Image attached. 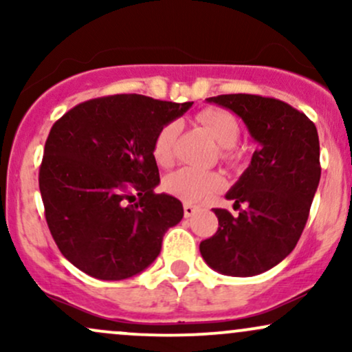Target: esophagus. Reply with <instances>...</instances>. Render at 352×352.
<instances>
[{
    "mask_svg": "<svg viewBox=\"0 0 352 352\" xmlns=\"http://www.w3.org/2000/svg\"><path fill=\"white\" fill-rule=\"evenodd\" d=\"M199 212V207H195V205H190V204H185L184 205V215L185 217H193L195 213Z\"/></svg>",
    "mask_w": 352,
    "mask_h": 352,
    "instance_id": "34e87169",
    "label": "esophagus"
}]
</instances>
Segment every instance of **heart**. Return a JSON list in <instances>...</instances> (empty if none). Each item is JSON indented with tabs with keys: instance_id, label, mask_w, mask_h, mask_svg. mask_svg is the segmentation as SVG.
Wrapping results in <instances>:
<instances>
[{
	"instance_id": "obj_1",
	"label": "heart",
	"mask_w": 352,
	"mask_h": 352,
	"mask_svg": "<svg viewBox=\"0 0 352 352\" xmlns=\"http://www.w3.org/2000/svg\"><path fill=\"white\" fill-rule=\"evenodd\" d=\"M199 122L212 134L220 147L227 148L225 153L232 155L230 148L238 142V137H240V125H238L235 117L230 114L228 111H223V109H207V111L199 114ZM179 131L180 124L177 120H172V122L162 125L160 131L157 132L152 148L153 159L157 160V164L168 165L172 162L173 145H175ZM220 185L221 179L217 173L197 170V168L190 167L172 172L164 180V188L170 195L188 201V204L204 200L210 193L220 188Z\"/></svg>"
}]
</instances>
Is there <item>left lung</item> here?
<instances>
[{
  "label": "left lung",
  "mask_w": 352,
  "mask_h": 352,
  "mask_svg": "<svg viewBox=\"0 0 352 352\" xmlns=\"http://www.w3.org/2000/svg\"><path fill=\"white\" fill-rule=\"evenodd\" d=\"M241 117L258 148L227 199L240 213L215 208L218 230L200 243L205 263L227 276L272 270L300 240L316 193L321 165L316 125L273 98L223 94L208 98Z\"/></svg>",
  "instance_id": "1"
}]
</instances>
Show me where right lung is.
I'll return each instance as SVG.
<instances>
[{
	"mask_svg": "<svg viewBox=\"0 0 352 352\" xmlns=\"http://www.w3.org/2000/svg\"><path fill=\"white\" fill-rule=\"evenodd\" d=\"M193 102L116 94L72 107L51 127L39 167L44 215L56 245L80 272L117 281L144 272L184 217L155 193L153 140Z\"/></svg>",
	"mask_w": 352,
	"mask_h": 352,
	"instance_id": "1",
	"label": "right lung"
}]
</instances>
